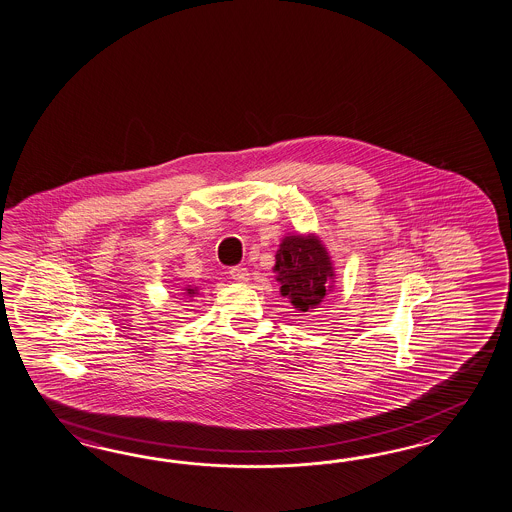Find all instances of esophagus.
<instances>
[{
  "instance_id": "esophagus-1",
  "label": "esophagus",
  "mask_w": 512,
  "mask_h": 512,
  "mask_svg": "<svg viewBox=\"0 0 512 512\" xmlns=\"http://www.w3.org/2000/svg\"><path fill=\"white\" fill-rule=\"evenodd\" d=\"M231 279H235L238 283H248L250 281V272H248V268H244V266H237V268H231Z\"/></svg>"
}]
</instances>
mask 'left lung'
Wrapping results in <instances>:
<instances>
[{
    "instance_id": "left-lung-1",
    "label": "left lung",
    "mask_w": 512,
    "mask_h": 512,
    "mask_svg": "<svg viewBox=\"0 0 512 512\" xmlns=\"http://www.w3.org/2000/svg\"><path fill=\"white\" fill-rule=\"evenodd\" d=\"M275 281L300 312L318 309L335 288V266L324 242L316 233H288L275 253Z\"/></svg>"
}]
</instances>
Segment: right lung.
Segmentation results:
<instances>
[{"mask_svg": "<svg viewBox=\"0 0 512 512\" xmlns=\"http://www.w3.org/2000/svg\"><path fill=\"white\" fill-rule=\"evenodd\" d=\"M198 294H200V288L190 287V285L185 287V296H187L188 300H192V298H194V296H198Z\"/></svg>", "mask_w": 512, "mask_h": 512, "instance_id": "right-lung-1", "label": "right lung"}]
</instances>
